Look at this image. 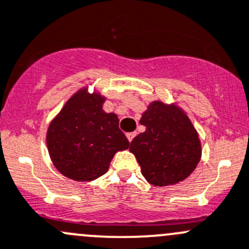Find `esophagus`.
<instances>
[{
	"label": "esophagus",
	"instance_id": "34e87169",
	"mask_svg": "<svg viewBox=\"0 0 249 249\" xmlns=\"http://www.w3.org/2000/svg\"><path fill=\"white\" fill-rule=\"evenodd\" d=\"M136 136V132H127L126 133V137H127V140H129V142L131 143V141L133 140V137H135Z\"/></svg>",
	"mask_w": 249,
	"mask_h": 249
}]
</instances>
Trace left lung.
I'll list each match as a JSON object with an SVG mask.
<instances>
[{"mask_svg":"<svg viewBox=\"0 0 249 249\" xmlns=\"http://www.w3.org/2000/svg\"><path fill=\"white\" fill-rule=\"evenodd\" d=\"M145 131L130 143L141 173L154 186H169L192 174L201 158V142L187 113L177 103L154 100L142 113Z\"/></svg>","mask_w":249,"mask_h":249,"instance_id":"obj_1","label":"left lung"}]
</instances>
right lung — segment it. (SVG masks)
Wrapping results in <instances>:
<instances>
[{"instance_id": "1", "label": "right lung", "mask_w": 249, "mask_h": 249, "mask_svg": "<svg viewBox=\"0 0 249 249\" xmlns=\"http://www.w3.org/2000/svg\"><path fill=\"white\" fill-rule=\"evenodd\" d=\"M106 96L80 88L50 122L46 145L52 163L75 181H93L108 171L116 153L130 143L116 113L104 111Z\"/></svg>"}]
</instances>
